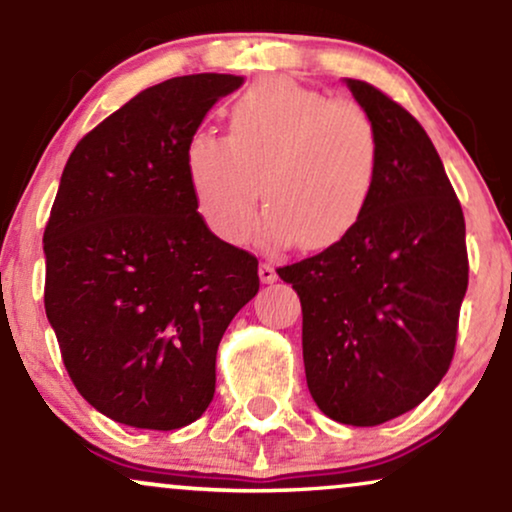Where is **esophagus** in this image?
I'll return each instance as SVG.
<instances>
[{"mask_svg":"<svg viewBox=\"0 0 512 512\" xmlns=\"http://www.w3.org/2000/svg\"><path fill=\"white\" fill-rule=\"evenodd\" d=\"M260 279H262V284H274V281L279 279V274H276L274 264H269V262H262L260 264Z\"/></svg>","mask_w":512,"mask_h":512,"instance_id":"esophagus-1","label":"esophagus"}]
</instances>
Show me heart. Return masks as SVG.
<instances>
[{
	"instance_id": "obj_1",
	"label": "heart",
	"mask_w": 512,
	"mask_h": 512,
	"mask_svg": "<svg viewBox=\"0 0 512 512\" xmlns=\"http://www.w3.org/2000/svg\"><path fill=\"white\" fill-rule=\"evenodd\" d=\"M380 161L383 137L366 105L284 76L257 81L233 103L228 137L199 129L185 144L199 214L233 245L250 238L264 195V243L332 248L368 209Z\"/></svg>"
}]
</instances>
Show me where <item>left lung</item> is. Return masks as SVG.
Here are the masks:
<instances>
[{
    "instance_id": "1",
    "label": "left lung",
    "mask_w": 512,
    "mask_h": 512,
    "mask_svg": "<svg viewBox=\"0 0 512 512\" xmlns=\"http://www.w3.org/2000/svg\"><path fill=\"white\" fill-rule=\"evenodd\" d=\"M346 86L380 127L378 185L339 243L276 274L301 298L317 407L339 424L378 426L448 373L469 260L460 199L426 129L368 81Z\"/></svg>"
}]
</instances>
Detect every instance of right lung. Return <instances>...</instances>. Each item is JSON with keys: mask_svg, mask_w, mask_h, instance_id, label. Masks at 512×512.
I'll return each mask as SVG.
<instances>
[{"mask_svg": "<svg viewBox=\"0 0 512 512\" xmlns=\"http://www.w3.org/2000/svg\"><path fill=\"white\" fill-rule=\"evenodd\" d=\"M243 76L190 74L76 144L45 226V313L79 395L117 424L173 431L214 399L216 351L260 289L257 257L197 211L185 144Z\"/></svg>", "mask_w": 512, "mask_h": 512, "instance_id": "right-lung-1", "label": "right lung"}]
</instances>
